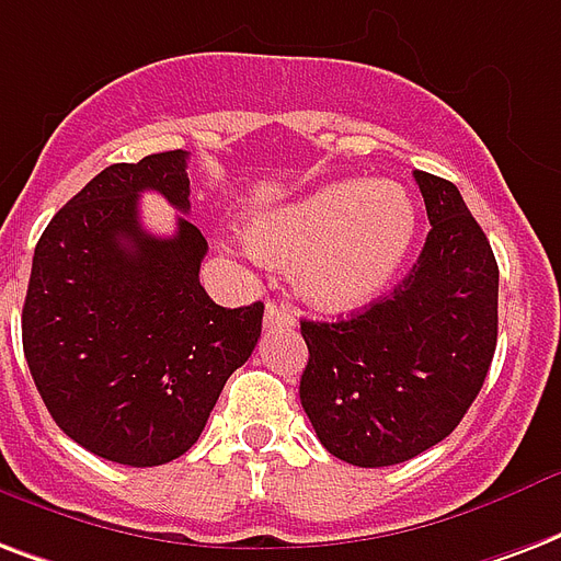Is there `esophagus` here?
I'll return each mask as SVG.
<instances>
[{
    "label": "esophagus",
    "mask_w": 561,
    "mask_h": 561,
    "mask_svg": "<svg viewBox=\"0 0 561 561\" xmlns=\"http://www.w3.org/2000/svg\"><path fill=\"white\" fill-rule=\"evenodd\" d=\"M297 318H294V309L285 306V302H267L264 309V329H276V327H294Z\"/></svg>",
    "instance_id": "esophagus-1"
}]
</instances>
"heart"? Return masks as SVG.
I'll return each instance as SVG.
<instances>
[{"instance_id":"1","label":"heart","mask_w":561,"mask_h":561,"mask_svg":"<svg viewBox=\"0 0 561 561\" xmlns=\"http://www.w3.org/2000/svg\"><path fill=\"white\" fill-rule=\"evenodd\" d=\"M414 229L412 194L397 182L365 179H337L250 220L252 250L294 262V288L323 311L374 299L403 264Z\"/></svg>"}]
</instances>
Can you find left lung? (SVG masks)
<instances>
[{"mask_svg": "<svg viewBox=\"0 0 561 561\" xmlns=\"http://www.w3.org/2000/svg\"><path fill=\"white\" fill-rule=\"evenodd\" d=\"M430 234L394 294L344 320H302L299 400L320 444L388 468L459 426L497 347V262L459 187L414 170Z\"/></svg>", "mask_w": 561, "mask_h": 561, "instance_id": "left-lung-1", "label": "left lung"}]
</instances>
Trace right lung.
Returning a JSON list of instances; mask_svg holds the SVG:
<instances>
[{"label": "right lung", "mask_w": 561, "mask_h": 561, "mask_svg": "<svg viewBox=\"0 0 561 561\" xmlns=\"http://www.w3.org/2000/svg\"><path fill=\"white\" fill-rule=\"evenodd\" d=\"M191 211L187 152L111 164L43 229L23 350L43 403L100 459L152 468L196 444L226 379L262 335V302L217 306L199 285L208 243L191 220L161 238L140 194Z\"/></svg>", "instance_id": "right-lung-1"}]
</instances>
